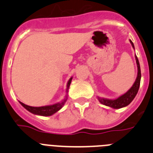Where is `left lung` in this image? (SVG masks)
Instances as JSON below:
<instances>
[{"instance_id":"8db88e82","label":"left lung","mask_w":153,"mask_h":153,"mask_svg":"<svg viewBox=\"0 0 153 153\" xmlns=\"http://www.w3.org/2000/svg\"><path fill=\"white\" fill-rule=\"evenodd\" d=\"M130 44H132V47L134 48V44L132 42V40H129ZM135 49V48H134ZM136 60V64H137V76L135 80V83L132 86L130 89L126 93L123 94L122 96L119 97L117 99H106L103 98V97H97L98 100L100 101V103L102 105H105L106 106H109V107L113 108V109H120V108L125 107V106H128L135 98L138 93V90L140 88V80H141V70H140V65L139 60H138L137 56H135Z\"/></svg>"}]
</instances>
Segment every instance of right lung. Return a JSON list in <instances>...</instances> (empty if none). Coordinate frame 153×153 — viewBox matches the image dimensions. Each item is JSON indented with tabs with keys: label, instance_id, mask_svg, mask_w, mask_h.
I'll return each instance as SVG.
<instances>
[{
	"label": "right lung",
	"instance_id": "obj_1",
	"mask_svg": "<svg viewBox=\"0 0 153 153\" xmlns=\"http://www.w3.org/2000/svg\"><path fill=\"white\" fill-rule=\"evenodd\" d=\"M73 77L70 78L69 79V81L67 82V90H66V93H67V95L65 97V98L63 99L61 102H59L57 103L53 104V105H49V106H39V107H34V106H27L26 104L23 103V102H20V103L24 106L27 110L30 112V113H33L35 115H39V116H43V117H49V116H52L53 114L56 113V112H58L63 106L64 103L66 102L67 100V93H68V90L70 88V85L71 83V81H72Z\"/></svg>",
	"mask_w": 153,
	"mask_h": 153
}]
</instances>
